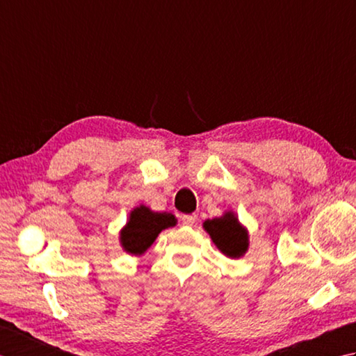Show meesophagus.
I'll use <instances>...</instances> for the list:
<instances>
[{
	"label": "esophagus",
	"instance_id": "1",
	"mask_svg": "<svg viewBox=\"0 0 356 356\" xmlns=\"http://www.w3.org/2000/svg\"><path fill=\"white\" fill-rule=\"evenodd\" d=\"M181 221H183L184 226H193V224L197 222V215H195V213L183 215V216H181Z\"/></svg>",
	"mask_w": 356,
	"mask_h": 356
}]
</instances>
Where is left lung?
<instances>
[{
	"label": "left lung",
	"mask_w": 356,
	"mask_h": 356,
	"mask_svg": "<svg viewBox=\"0 0 356 356\" xmlns=\"http://www.w3.org/2000/svg\"><path fill=\"white\" fill-rule=\"evenodd\" d=\"M202 227L218 250L227 258H241L249 250V230L239 222L232 210L224 212L218 218L206 220Z\"/></svg>",
	"instance_id": "obj_1"
}]
</instances>
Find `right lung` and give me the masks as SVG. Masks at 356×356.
I'll return each mask as SVG.
<instances>
[{
	"instance_id": "obj_1",
	"label": "right lung",
	"mask_w": 356,
	"mask_h": 356,
	"mask_svg": "<svg viewBox=\"0 0 356 356\" xmlns=\"http://www.w3.org/2000/svg\"><path fill=\"white\" fill-rule=\"evenodd\" d=\"M177 226L175 215L169 212H154L140 204L130 210L126 226L120 232V244L129 255L140 257L154 244L164 229Z\"/></svg>"
}]
</instances>
